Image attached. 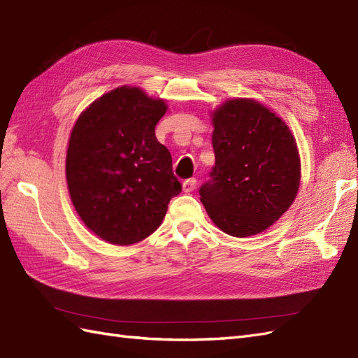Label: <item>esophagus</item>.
I'll use <instances>...</instances> for the list:
<instances>
[{
    "label": "esophagus",
    "mask_w": 358,
    "mask_h": 358,
    "mask_svg": "<svg viewBox=\"0 0 358 358\" xmlns=\"http://www.w3.org/2000/svg\"><path fill=\"white\" fill-rule=\"evenodd\" d=\"M196 187V180L195 178H189L185 182H182V190L189 194V192H194Z\"/></svg>",
    "instance_id": "34e87169"
}]
</instances>
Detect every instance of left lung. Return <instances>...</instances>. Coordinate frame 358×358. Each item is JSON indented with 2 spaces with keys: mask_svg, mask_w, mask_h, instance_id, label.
<instances>
[{
  "mask_svg": "<svg viewBox=\"0 0 358 358\" xmlns=\"http://www.w3.org/2000/svg\"><path fill=\"white\" fill-rule=\"evenodd\" d=\"M216 164L199 189L212 222L233 237L268 230L287 212L301 182L289 125L252 98H230L212 112Z\"/></svg>",
  "mask_w": 358,
  "mask_h": 358,
  "instance_id": "1",
  "label": "left lung"
}]
</instances>
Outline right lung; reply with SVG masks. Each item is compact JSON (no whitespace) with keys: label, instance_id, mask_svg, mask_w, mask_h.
I'll return each instance as SVG.
<instances>
[{"label":"right lung","instance_id":"right-lung-1","mask_svg":"<svg viewBox=\"0 0 358 358\" xmlns=\"http://www.w3.org/2000/svg\"><path fill=\"white\" fill-rule=\"evenodd\" d=\"M166 110L163 98L121 86L89 104L72 127L65 166L71 203L107 243L146 239L181 192L171 154L154 131Z\"/></svg>","mask_w":358,"mask_h":358}]
</instances>
